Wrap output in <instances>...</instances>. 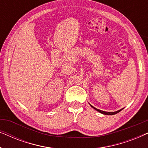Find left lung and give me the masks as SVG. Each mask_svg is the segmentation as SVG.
Masks as SVG:
<instances>
[{
	"mask_svg": "<svg viewBox=\"0 0 148 148\" xmlns=\"http://www.w3.org/2000/svg\"><path fill=\"white\" fill-rule=\"evenodd\" d=\"M90 106H92L93 108H94L95 110H96L97 111H98L99 112L102 113V114H107V115H113V114H116V113L119 112H120V111H121V110H122V109H121V110H118V111H116V112H105V111H102V110H99V109L96 108H95V107L92 106V105H90Z\"/></svg>",
	"mask_w": 148,
	"mask_h": 148,
	"instance_id": "left-lung-1",
	"label": "left lung"
}]
</instances>
